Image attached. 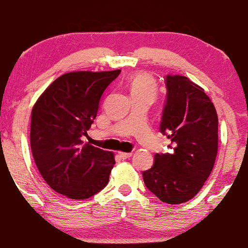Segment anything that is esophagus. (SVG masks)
I'll return each instance as SVG.
<instances>
[{
    "label": "esophagus",
    "instance_id": "esophagus-1",
    "mask_svg": "<svg viewBox=\"0 0 248 248\" xmlns=\"http://www.w3.org/2000/svg\"><path fill=\"white\" fill-rule=\"evenodd\" d=\"M119 156L122 158V160H126V158H129L132 156V153H124V152H120L119 153Z\"/></svg>",
    "mask_w": 248,
    "mask_h": 248
}]
</instances>
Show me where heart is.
<instances>
[{
  "mask_svg": "<svg viewBox=\"0 0 248 248\" xmlns=\"http://www.w3.org/2000/svg\"><path fill=\"white\" fill-rule=\"evenodd\" d=\"M132 98L136 96H147V98L155 99L157 95V84L152 76L147 73H138L134 75L128 82Z\"/></svg>",
  "mask_w": 248,
  "mask_h": 248,
  "instance_id": "b5f03b06",
  "label": "heart"
}]
</instances>
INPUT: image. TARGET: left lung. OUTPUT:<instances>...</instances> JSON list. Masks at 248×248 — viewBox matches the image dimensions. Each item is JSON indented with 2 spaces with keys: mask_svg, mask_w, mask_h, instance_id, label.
Segmentation results:
<instances>
[{
  "mask_svg": "<svg viewBox=\"0 0 248 248\" xmlns=\"http://www.w3.org/2000/svg\"><path fill=\"white\" fill-rule=\"evenodd\" d=\"M161 132L170 153L156 154L143 171L148 189L167 204L186 203L201 191L218 153V115L204 88L183 76H168Z\"/></svg>",
  "mask_w": 248,
  "mask_h": 248,
  "instance_id": "8db88e82",
  "label": "left lung"
}]
</instances>
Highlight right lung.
Here are the masks:
<instances>
[{
    "mask_svg": "<svg viewBox=\"0 0 248 248\" xmlns=\"http://www.w3.org/2000/svg\"><path fill=\"white\" fill-rule=\"evenodd\" d=\"M115 71H75L47 86L31 110L30 146L42 177L70 199H86L104 189L114 154L82 143Z\"/></svg>",
    "mask_w": 248,
    "mask_h": 248,
    "instance_id": "add662e5",
    "label": "right lung"
}]
</instances>
